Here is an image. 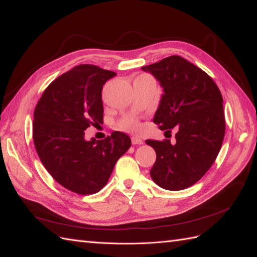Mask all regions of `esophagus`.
Instances as JSON below:
<instances>
[{"label": "esophagus", "instance_id": "esophagus-1", "mask_svg": "<svg viewBox=\"0 0 257 257\" xmlns=\"http://www.w3.org/2000/svg\"><path fill=\"white\" fill-rule=\"evenodd\" d=\"M131 142H133V145H143V140L138 138V137H133Z\"/></svg>", "mask_w": 257, "mask_h": 257}]
</instances>
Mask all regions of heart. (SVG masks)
Returning <instances> with one entry per match:
<instances>
[{"mask_svg":"<svg viewBox=\"0 0 257 257\" xmlns=\"http://www.w3.org/2000/svg\"><path fill=\"white\" fill-rule=\"evenodd\" d=\"M149 75H141L140 77H148ZM120 127L127 130H136L139 128V121L135 117H127L120 121Z\"/></svg>","mask_w":257,"mask_h":257,"instance_id":"heart-1","label":"heart"}]
</instances>
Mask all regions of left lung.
Listing matches in <instances>:
<instances>
[{"label": "left lung", "instance_id": "1", "mask_svg": "<svg viewBox=\"0 0 257 257\" xmlns=\"http://www.w3.org/2000/svg\"><path fill=\"white\" fill-rule=\"evenodd\" d=\"M142 70L156 77L164 91L153 122L166 133L177 130L174 143L146 141L157 153L150 175L164 189H185L206 174L221 149L225 133L221 92L205 71L180 56Z\"/></svg>", "mask_w": 257, "mask_h": 257}]
</instances>
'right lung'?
<instances>
[{
    "label": "right lung",
    "mask_w": 257,
    "mask_h": 257,
    "mask_svg": "<svg viewBox=\"0 0 257 257\" xmlns=\"http://www.w3.org/2000/svg\"><path fill=\"white\" fill-rule=\"evenodd\" d=\"M116 75L93 64H80L51 82L34 111L33 138L46 170L71 192L91 195L108 182L131 140L114 131L103 140H85L84 130L103 123L101 89Z\"/></svg>",
    "instance_id": "obj_1"
}]
</instances>
